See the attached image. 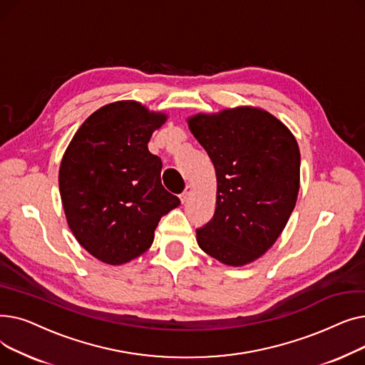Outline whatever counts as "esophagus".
<instances>
[{
	"label": "esophagus",
	"mask_w": 365,
	"mask_h": 365,
	"mask_svg": "<svg viewBox=\"0 0 365 365\" xmlns=\"http://www.w3.org/2000/svg\"><path fill=\"white\" fill-rule=\"evenodd\" d=\"M190 192H192V186H190V185H187L186 187H185V190H183V192L179 195V198H180V201L182 202H185L187 198H189V195H190Z\"/></svg>",
	"instance_id": "34e87169"
}]
</instances>
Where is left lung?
Returning a JSON list of instances; mask_svg holds the SVG:
<instances>
[{"label":"left lung","instance_id":"1","mask_svg":"<svg viewBox=\"0 0 365 365\" xmlns=\"http://www.w3.org/2000/svg\"><path fill=\"white\" fill-rule=\"evenodd\" d=\"M189 128L213 161L216 212L197 241L222 263L241 266L277 241L296 205L300 152L290 130L256 108L195 115Z\"/></svg>","mask_w":365,"mask_h":365}]
</instances>
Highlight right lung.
Here are the masks:
<instances>
[{
	"instance_id": "right-lung-1",
	"label": "right lung",
	"mask_w": 365,
	"mask_h": 365,
	"mask_svg": "<svg viewBox=\"0 0 365 365\" xmlns=\"http://www.w3.org/2000/svg\"><path fill=\"white\" fill-rule=\"evenodd\" d=\"M164 121L138 102H115L91 113L65 152L59 189L68 225L105 263L143 255L160 219L180 204L161 183V158L148 149Z\"/></svg>"
}]
</instances>
